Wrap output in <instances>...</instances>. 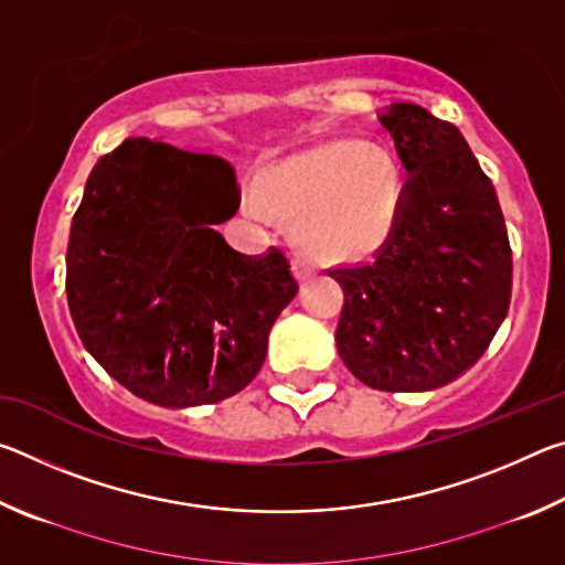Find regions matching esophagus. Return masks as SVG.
Wrapping results in <instances>:
<instances>
[{
	"label": "esophagus",
	"instance_id": "34e87169",
	"mask_svg": "<svg viewBox=\"0 0 565 565\" xmlns=\"http://www.w3.org/2000/svg\"><path fill=\"white\" fill-rule=\"evenodd\" d=\"M294 271H296V276H299V279H306V276H311L313 271H317V266H313L309 259H303L301 254H296Z\"/></svg>",
	"mask_w": 565,
	"mask_h": 565
}]
</instances>
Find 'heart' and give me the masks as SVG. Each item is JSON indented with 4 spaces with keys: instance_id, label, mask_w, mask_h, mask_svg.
Segmentation results:
<instances>
[{
    "instance_id": "b5f03b06",
    "label": "heart",
    "mask_w": 565,
    "mask_h": 565,
    "mask_svg": "<svg viewBox=\"0 0 565 565\" xmlns=\"http://www.w3.org/2000/svg\"><path fill=\"white\" fill-rule=\"evenodd\" d=\"M256 202L294 218V238L313 259L361 262L381 252L404 222L411 179L384 145L337 139L266 167Z\"/></svg>"
}]
</instances>
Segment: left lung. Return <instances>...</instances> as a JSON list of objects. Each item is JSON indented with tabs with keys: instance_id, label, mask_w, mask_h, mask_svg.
<instances>
[{
	"instance_id": "left-lung-1",
	"label": "left lung",
	"mask_w": 565,
	"mask_h": 565,
	"mask_svg": "<svg viewBox=\"0 0 565 565\" xmlns=\"http://www.w3.org/2000/svg\"><path fill=\"white\" fill-rule=\"evenodd\" d=\"M379 119L411 174L408 206L374 262L327 271L343 289L337 347L361 384L431 391L481 359L509 311V232L454 124L406 102Z\"/></svg>"
}]
</instances>
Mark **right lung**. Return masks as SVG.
<instances>
[{"label":"right lung","instance_id":"obj_1","mask_svg":"<svg viewBox=\"0 0 565 565\" xmlns=\"http://www.w3.org/2000/svg\"><path fill=\"white\" fill-rule=\"evenodd\" d=\"M228 161L134 137L99 159L74 214L66 296L79 339L134 396L186 408L259 374L299 284L281 248L246 256L214 224L234 216Z\"/></svg>","mask_w":565,"mask_h":565}]
</instances>
